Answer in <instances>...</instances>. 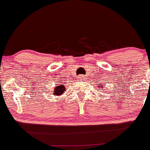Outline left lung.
Listing matches in <instances>:
<instances>
[{"label": "left lung", "instance_id": "left-lung-1", "mask_svg": "<svg viewBox=\"0 0 150 150\" xmlns=\"http://www.w3.org/2000/svg\"><path fill=\"white\" fill-rule=\"evenodd\" d=\"M100 88H101V87H102V86H100Z\"/></svg>", "mask_w": 150, "mask_h": 150}]
</instances>
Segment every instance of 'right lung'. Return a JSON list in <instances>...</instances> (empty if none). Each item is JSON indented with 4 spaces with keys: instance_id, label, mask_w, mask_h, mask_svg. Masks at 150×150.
I'll return each instance as SVG.
<instances>
[{
    "instance_id": "right-lung-1",
    "label": "right lung",
    "mask_w": 150,
    "mask_h": 150,
    "mask_svg": "<svg viewBox=\"0 0 150 150\" xmlns=\"http://www.w3.org/2000/svg\"><path fill=\"white\" fill-rule=\"evenodd\" d=\"M64 91H65V86L62 85H59L58 86L55 87V90H54L52 93H53V95L58 96V95H62Z\"/></svg>"
}]
</instances>
